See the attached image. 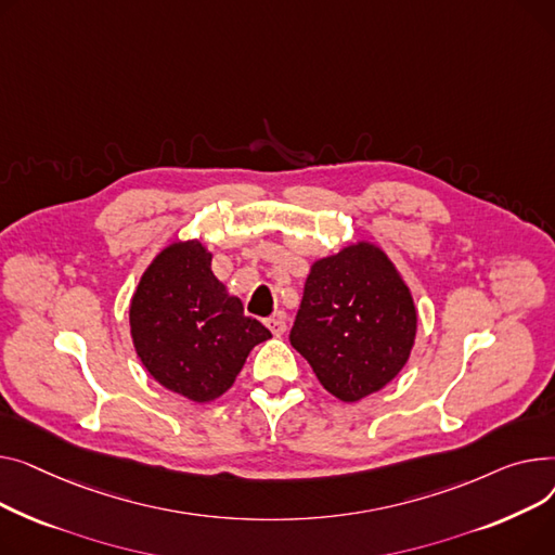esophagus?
I'll return each instance as SVG.
<instances>
[{
  "label": "esophagus",
  "instance_id": "obj_1",
  "mask_svg": "<svg viewBox=\"0 0 555 555\" xmlns=\"http://www.w3.org/2000/svg\"><path fill=\"white\" fill-rule=\"evenodd\" d=\"M267 327L271 330L273 336H282L286 332V320H284V313H275L273 318L267 320Z\"/></svg>",
  "mask_w": 555,
  "mask_h": 555
}]
</instances>
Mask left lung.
I'll list each match as a JSON object with an SVG mask.
<instances>
[{
    "mask_svg": "<svg viewBox=\"0 0 555 555\" xmlns=\"http://www.w3.org/2000/svg\"><path fill=\"white\" fill-rule=\"evenodd\" d=\"M414 336L408 284L378 246L358 242L313 262L288 340L330 395L356 403L403 370Z\"/></svg>",
    "mask_w": 555,
    "mask_h": 555,
    "instance_id": "obj_1",
    "label": "left lung"
}]
</instances>
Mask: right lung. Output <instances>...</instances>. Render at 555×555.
<instances>
[{"label":"right lung","instance_id":"1","mask_svg":"<svg viewBox=\"0 0 555 555\" xmlns=\"http://www.w3.org/2000/svg\"><path fill=\"white\" fill-rule=\"evenodd\" d=\"M210 262L199 240L166 246L129 305L141 363L154 380L194 403L221 397L250 349L271 338L262 322L244 315L242 300L215 278Z\"/></svg>","mask_w":555,"mask_h":555}]
</instances>
